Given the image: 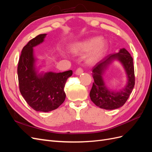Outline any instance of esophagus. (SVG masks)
Here are the masks:
<instances>
[{
	"mask_svg": "<svg viewBox=\"0 0 152 152\" xmlns=\"http://www.w3.org/2000/svg\"><path fill=\"white\" fill-rule=\"evenodd\" d=\"M83 73V70H82V69L80 68H79L77 69V70L75 71V74L77 75H81L82 73Z\"/></svg>",
	"mask_w": 152,
	"mask_h": 152,
	"instance_id": "34e87169",
	"label": "esophagus"
}]
</instances>
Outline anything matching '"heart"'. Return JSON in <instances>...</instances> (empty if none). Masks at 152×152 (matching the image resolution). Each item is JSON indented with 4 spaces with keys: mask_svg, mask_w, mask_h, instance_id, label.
<instances>
[{
    "mask_svg": "<svg viewBox=\"0 0 152 152\" xmlns=\"http://www.w3.org/2000/svg\"><path fill=\"white\" fill-rule=\"evenodd\" d=\"M108 43L102 37L95 36L86 40L73 43L70 51L75 54H84L91 51L86 58V62L92 65L101 59L108 50Z\"/></svg>",
    "mask_w": 152,
    "mask_h": 152,
    "instance_id": "b5f03b06",
    "label": "heart"
}]
</instances>
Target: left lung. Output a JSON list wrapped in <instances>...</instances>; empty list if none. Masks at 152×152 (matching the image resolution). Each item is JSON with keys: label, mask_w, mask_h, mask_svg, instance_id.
<instances>
[{"label": "left lung", "mask_w": 152, "mask_h": 152, "mask_svg": "<svg viewBox=\"0 0 152 152\" xmlns=\"http://www.w3.org/2000/svg\"><path fill=\"white\" fill-rule=\"evenodd\" d=\"M114 61H118L123 65L128 79L127 83L119 91L109 90L105 86L103 75L109 66ZM94 82L90 91V98L97 107L105 110H114L125 104L131 94L135 84L133 59L125 48L118 53L110 54L98 62L92 69Z\"/></svg>", "instance_id": "left-lung-1"}]
</instances>
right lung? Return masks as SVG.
<instances>
[{
	"instance_id": "right-lung-1",
	"label": "right lung",
	"mask_w": 152,
	"mask_h": 152,
	"mask_svg": "<svg viewBox=\"0 0 152 152\" xmlns=\"http://www.w3.org/2000/svg\"><path fill=\"white\" fill-rule=\"evenodd\" d=\"M47 34L39 35L23 48L18 66L20 93L37 112H48L58 108L65 99L64 87L73 72H39L34 48L42 44Z\"/></svg>"
}]
</instances>
